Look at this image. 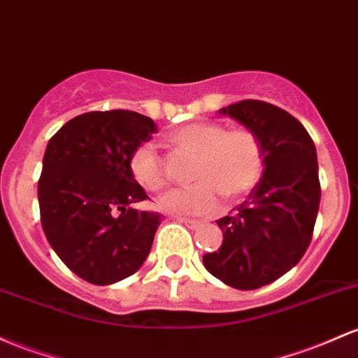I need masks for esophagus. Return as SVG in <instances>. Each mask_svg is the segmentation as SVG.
I'll return each instance as SVG.
<instances>
[{"instance_id": "34e87169", "label": "esophagus", "mask_w": 358, "mask_h": 358, "mask_svg": "<svg viewBox=\"0 0 358 358\" xmlns=\"http://www.w3.org/2000/svg\"><path fill=\"white\" fill-rule=\"evenodd\" d=\"M180 222L185 224L187 227H190V229H197L200 227V221H194V219H187V217H176Z\"/></svg>"}]
</instances>
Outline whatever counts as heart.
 Segmentation results:
<instances>
[{"instance_id": "heart-1", "label": "heart", "mask_w": 358, "mask_h": 358, "mask_svg": "<svg viewBox=\"0 0 358 358\" xmlns=\"http://www.w3.org/2000/svg\"><path fill=\"white\" fill-rule=\"evenodd\" d=\"M164 143L178 155L194 158L192 183L166 200V207L185 214L209 215L219 207V195L226 202H238L260 182L265 155L258 136L248 127L226 129L215 120L188 122L164 136ZM129 171L137 185L161 194L170 185L163 159L151 146L137 148L129 158Z\"/></svg>"}]
</instances>
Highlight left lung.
<instances>
[{"label":"left lung","mask_w":358,"mask_h":358,"mask_svg":"<svg viewBox=\"0 0 358 358\" xmlns=\"http://www.w3.org/2000/svg\"><path fill=\"white\" fill-rule=\"evenodd\" d=\"M221 113L258 136L265 170L248 199L219 219L221 248L202 260L231 287L260 289L297 265L313 239L321 199L316 148L296 117L266 101L241 100Z\"/></svg>","instance_id":"left-lung-1"}]
</instances>
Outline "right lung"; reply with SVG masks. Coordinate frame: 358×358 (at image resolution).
Listing matches in <instances>:
<instances>
[{
    "mask_svg": "<svg viewBox=\"0 0 358 358\" xmlns=\"http://www.w3.org/2000/svg\"><path fill=\"white\" fill-rule=\"evenodd\" d=\"M158 131L131 110L86 112L47 144L38 207L47 241L62 263L95 285L141 268L163 214L137 210L149 197L129 171V158Z\"/></svg>",
    "mask_w": 358,
    "mask_h": 358,
    "instance_id": "1",
    "label": "right lung"
}]
</instances>
